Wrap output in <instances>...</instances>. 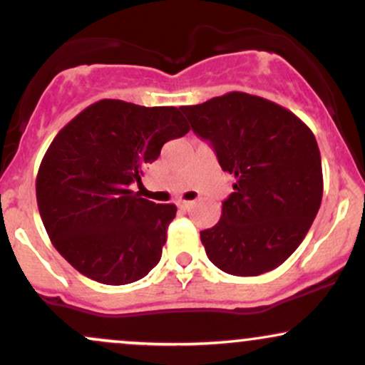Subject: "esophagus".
Here are the masks:
<instances>
[{"instance_id":"obj_1","label":"esophagus","mask_w":365,"mask_h":365,"mask_svg":"<svg viewBox=\"0 0 365 365\" xmlns=\"http://www.w3.org/2000/svg\"><path fill=\"white\" fill-rule=\"evenodd\" d=\"M192 200H178L177 202V206H178V209H182V211H187V209H190L192 207Z\"/></svg>"}]
</instances>
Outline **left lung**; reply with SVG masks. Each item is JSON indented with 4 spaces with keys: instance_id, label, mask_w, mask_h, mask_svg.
Masks as SVG:
<instances>
[{
    "instance_id": "1",
    "label": "left lung",
    "mask_w": 365,
    "mask_h": 365,
    "mask_svg": "<svg viewBox=\"0 0 365 365\" xmlns=\"http://www.w3.org/2000/svg\"><path fill=\"white\" fill-rule=\"evenodd\" d=\"M180 110L237 180L220 221L200 232L209 261L235 276L278 267L302 244L321 206V153L312 130L287 108L247 92Z\"/></svg>"
}]
</instances>
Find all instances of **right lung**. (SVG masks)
Returning <instances> with one entry per match:
<instances>
[{"mask_svg":"<svg viewBox=\"0 0 365 365\" xmlns=\"http://www.w3.org/2000/svg\"><path fill=\"white\" fill-rule=\"evenodd\" d=\"M190 130L175 106L101 99L56 133L36 178L53 245L78 273L104 284L144 278L159 262L175 204L133 192L165 142Z\"/></svg>","mask_w":365,"mask_h":365,"instance_id":"1","label":"right lung"}]
</instances>
